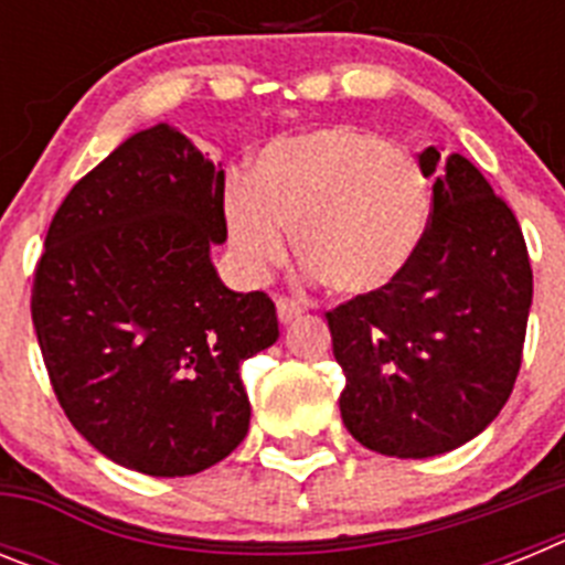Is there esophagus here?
Returning <instances> with one entry per match:
<instances>
[{"instance_id":"1","label":"esophagus","mask_w":565,"mask_h":565,"mask_svg":"<svg viewBox=\"0 0 565 565\" xmlns=\"http://www.w3.org/2000/svg\"><path fill=\"white\" fill-rule=\"evenodd\" d=\"M302 311H306V306H302L299 299H288V297H279L277 299V317H279V322H291V319H297Z\"/></svg>"}]
</instances>
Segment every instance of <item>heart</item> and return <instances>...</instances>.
Returning <instances> with one entry per match:
<instances>
[{"label":"heart","mask_w":565,"mask_h":565,"mask_svg":"<svg viewBox=\"0 0 565 565\" xmlns=\"http://www.w3.org/2000/svg\"><path fill=\"white\" fill-rule=\"evenodd\" d=\"M239 271L257 279L286 257V228L302 266L333 294L391 286L418 252L430 189L411 152L359 127H326L268 143L252 178L223 194Z\"/></svg>","instance_id":"heart-1"}]
</instances>
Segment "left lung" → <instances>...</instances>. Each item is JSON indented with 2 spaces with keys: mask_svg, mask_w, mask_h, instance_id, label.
Segmentation results:
<instances>
[{
  "mask_svg": "<svg viewBox=\"0 0 565 565\" xmlns=\"http://www.w3.org/2000/svg\"><path fill=\"white\" fill-rule=\"evenodd\" d=\"M422 246L391 286L326 313L342 422L382 456L430 458L487 430L515 387L532 266L515 212L463 154L427 147Z\"/></svg>",
  "mask_w": 565,
  "mask_h": 565,
  "instance_id": "obj_1",
  "label": "left lung"
}]
</instances>
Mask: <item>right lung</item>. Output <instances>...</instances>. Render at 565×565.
<instances>
[{
  "label": "right lung",
  "mask_w": 565,
  "mask_h": 565,
  "mask_svg": "<svg viewBox=\"0 0 565 565\" xmlns=\"http://www.w3.org/2000/svg\"><path fill=\"white\" fill-rule=\"evenodd\" d=\"M226 174L169 124L132 135L50 221L30 313L70 424L109 461L181 478L246 438L239 364L277 342L263 291L234 294L209 252L226 239Z\"/></svg>",
  "instance_id": "obj_1"
}]
</instances>
